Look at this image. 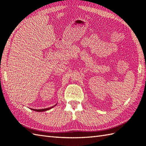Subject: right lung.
<instances>
[{
    "instance_id": "1",
    "label": "right lung",
    "mask_w": 146,
    "mask_h": 146,
    "mask_svg": "<svg viewBox=\"0 0 146 146\" xmlns=\"http://www.w3.org/2000/svg\"><path fill=\"white\" fill-rule=\"evenodd\" d=\"M56 104L55 105H54V106H52L51 107H49V108H43V109H33V108H31V109L33 110H35V111H46V110H48L49 109H51V108H52V107H54V106H56Z\"/></svg>"
}]
</instances>
